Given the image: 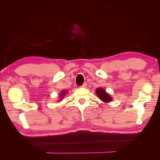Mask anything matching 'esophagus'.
Instances as JSON below:
<instances>
[{
	"label": "esophagus",
	"mask_w": 160,
	"mask_h": 160,
	"mask_svg": "<svg viewBox=\"0 0 160 160\" xmlns=\"http://www.w3.org/2000/svg\"><path fill=\"white\" fill-rule=\"evenodd\" d=\"M87 85H88V84H87V83H84L83 85H82L81 86V88H87Z\"/></svg>",
	"instance_id": "34e87169"
}]
</instances>
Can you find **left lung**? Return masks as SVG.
Wrapping results in <instances>:
<instances>
[{
	"label": "left lung",
	"mask_w": 160,
	"mask_h": 160,
	"mask_svg": "<svg viewBox=\"0 0 160 160\" xmlns=\"http://www.w3.org/2000/svg\"><path fill=\"white\" fill-rule=\"evenodd\" d=\"M96 93L99 98L104 102H109L111 101V97L106 93L105 91L102 88H98L96 90Z\"/></svg>",
	"instance_id": "1"
}]
</instances>
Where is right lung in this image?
I'll return each instance as SVG.
<instances>
[{
  "label": "right lung",
  "mask_w": 160,
  "mask_h": 160,
  "mask_svg": "<svg viewBox=\"0 0 160 160\" xmlns=\"http://www.w3.org/2000/svg\"><path fill=\"white\" fill-rule=\"evenodd\" d=\"M67 93V91H64L63 92H62L61 94V98H63V96Z\"/></svg>",
  "instance_id": "obj_1"
}]
</instances>
